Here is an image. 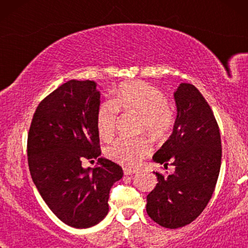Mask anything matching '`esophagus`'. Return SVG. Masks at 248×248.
I'll return each mask as SVG.
<instances>
[{
    "label": "esophagus",
    "mask_w": 248,
    "mask_h": 248,
    "mask_svg": "<svg viewBox=\"0 0 248 248\" xmlns=\"http://www.w3.org/2000/svg\"><path fill=\"white\" fill-rule=\"evenodd\" d=\"M135 171L134 169H131V168H124V175H126V176H128V175H133V174H135Z\"/></svg>",
    "instance_id": "34e87169"
}]
</instances>
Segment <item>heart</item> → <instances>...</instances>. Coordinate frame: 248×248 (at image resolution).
Masks as SVG:
<instances>
[{
  "mask_svg": "<svg viewBox=\"0 0 248 248\" xmlns=\"http://www.w3.org/2000/svg\"><path fill=\"white\" fill-rule=\"evenodd\" d=\"M168 105L167 97L147 82L133 81L121 84L115 93L114 101H104L98 108V134L103 140L113 138L120 109L139 117V131L160 140L167 137L174 126V114ZM150 151V144L143 138H120L106 148L108 158L127 167L138 166Z\"/></svg>",
  "mask_w": 248,
  "mask_h": 248,
  "instance_id": "heart-1",
  "label": "heart"
}]
</instances>
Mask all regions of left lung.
Here are the masks:
<instances>
[{
  "mask_svg": "<svg viewBox=\"0 0 248 248\" xmlns=\"http://www.w3.org/2000/svg\"><path fill=\"white\" fill-rule=\"evenodd\" d=\"M176 120L168 140L154 155V161L171 162L168 177L154 172L158 183L147 196V213L165 228L176 229L201 215L215 191L221 166L219 126L204 97L191 83L174 93Z\"/></svg>",
  "mask_w": 248,
  "mask_h": 248,
  "instance_id": "8db88e82",
  "label": "left lung"
}]
</instances>
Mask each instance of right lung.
Here are the masks:
<instances>
[{
  "instance_id": "right-lung-1",
  "label": "right lung",
  "mask_w": 248,
  "mask_h": 248,
  "mask_svg": "<svg viewBox=\"0 0 248 248\" xmlns=\"http://www.w3.org/2000/svg\"><path fill=\"white\" fill-rule=\"evenodd\" d=\"M94 81L70 80L38 105L28 134V164L39 194L54 215L73 228H89L107 216L109 191L123 177L115 162L99 155ZM98 158L84 169L83 158Z\"/></svg>"
}]
</instances>
